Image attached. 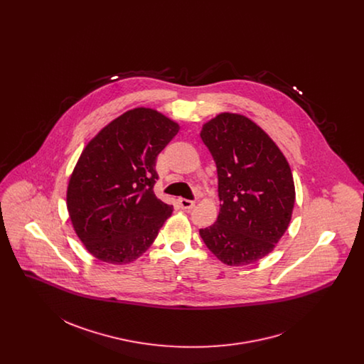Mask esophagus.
<instances>
[{
	"instance_id": "34e87169",
	"label": "esophagus",
	"mask_w": 364,
	"mask_h": 364,
	"mask_svg": "<svg viewBox=\"0 0 364 364\" xmlns=\"http://www.w3.org/2000/svg\"><path fill=\"white\" fill-rule=\"evenodd\" d=\"M178 205L181 206V208H184V210H190V208L195 206V202H193V200H190V199L180 198V199H178Z\"/></svg>"
}]
</instances>
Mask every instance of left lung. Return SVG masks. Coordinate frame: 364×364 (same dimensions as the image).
<instances>
[{"label":"left lung","mask_w":364,"mask_h":364,"mask_svg":"<svg viewBox=\"0 0 364 364\" xmlns=\"http://www.w3.org/2000/svg\"><path fill=\"white\" fill-rule=\"evenodd\" d=\"M200 138L217 165L220 213L200 229L208 250L228 266L269 255L292 220L291 166L257 122L224 112L202 125Z\"/></svg>","instance_id":"left-lung-1"}]
</instances>
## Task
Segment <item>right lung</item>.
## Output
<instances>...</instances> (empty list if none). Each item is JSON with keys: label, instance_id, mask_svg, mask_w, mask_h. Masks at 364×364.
<instances>
[{"label": "right lung", "instance_id": "obj_1", "mask_svg": "<svg viewBox=\"0 0 364 364\" xmlns=\"http://www.w3.org/2000/svg\"><path fill=\"white\" fill-rule=\"evenodd\" d=\"M180 131L151 107L131 109L91 139L67 188L75 233L97 259L125 264L156 240L173 206L154 193L156 156Z\"/></svg>", "mask_w": 364, "mask_h": 364}]
</instances>
